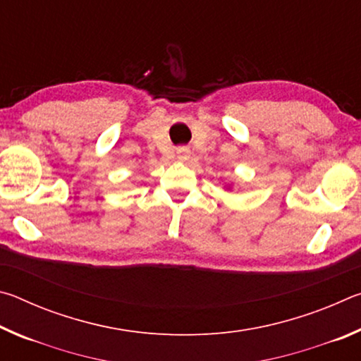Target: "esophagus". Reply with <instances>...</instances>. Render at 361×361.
I'll return each instance as SVG.
<instances>
[{
	"mask_svg": "<svg viewBox=\"0 0 361 361\" xmlns=\"http://www.w3.org/2000/svg\"><path fill=\"white\" fill-rule=\"evenodd\" d=\"M176 157H178V161H186L189 157V149L186 146H180V148L176 149Z\"/></svg>",
	"mask_w": 361,
	"mask_h": 361,
	"instance_id": "1",
	"label": "esophagus"
}]
</instances>
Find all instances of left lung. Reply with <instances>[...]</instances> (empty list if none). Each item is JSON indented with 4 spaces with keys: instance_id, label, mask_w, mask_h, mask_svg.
I'll list each match as a JSON object with an SVG mask.
<instances>
[{
    "instance_id": "left-lung-1",
    "label": "left lung",
    "mask_w": 361,
    "mask_h": 361,
    "mask_svg": "<svg viewBox=\"0 0 361 361\" xmlns=\"http://www.w3.org/2000/svg\"><path fill=\"white\" fill-rule=\"evenodd\" d=\"M228 188H231V186H228ZM229 191H231V189H229Z\"/></svg>"
}]
</instances>
